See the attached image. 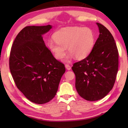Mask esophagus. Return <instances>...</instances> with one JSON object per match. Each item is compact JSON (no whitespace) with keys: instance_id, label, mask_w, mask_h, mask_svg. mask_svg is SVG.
<instances>
[{"instance_id":"obj_1","label":"esophagus","mask_w":128,"mask_h":128,"mask_svg":"<svg viewBox=\"0 0 128 128\" xmlns=\"http://www.w3.org/2000/svg\"><path fill=\"white\" fill-rule=\"evenodd\" d=\"M65 66H66V69H67V70H70L71 66H69V65H68V64H66V65H65Z\"/></svg>"}]
</instances>
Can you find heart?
<instances>
[{
  "instance_id": "1",
  "label": "heart",
  "mask_w": 128,
  "mask_h": 128,
  "mask_svg": "<svg viewBox=\"0 0 128 128\" xmlns=\"http://www.w3.org/2000/svg\"><path fill=\"white\" fill-rule=\"evenodd\" d=\"M55 41L50 40L48 46L56 59L62 60L66 54V48L70 54L66 62L76 58L81 60L85 59L94 48L95 37L94 33L88 28L66 27L56 32L53 35Z\"/></svg>"
}]
</instances>
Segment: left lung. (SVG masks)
Masks as SVG:
<instances>
[{
    "instance_id": "8db88e82",
    "label": "left lung",
    "mask_w": 128,
    "mask_h": 128,
    "mask_svg": "<svg viewBox=\"0 0 128 128\" xmlns=\"http://www.w3.org/2000/svg\"><path fill=\"white\" fill-rule=\"evenodd\" d=\"M99 37L92 52L72 69L76 76V88L82 98L100 100L112 90L118 66V53L113 36L104 26L96 22Z\"/></svg>"
}]
</instances>
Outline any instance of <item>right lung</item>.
Wrapping results in <instances>:
<instances>
[{
  "label": "right lung",
  "mask_w": 128,
  "mask_h": 128,
  "mask_svg": "<svg viewBox=\"0 0 128 128\" xmlns=\"http://www.w3.org/2000/svg\"><path fill=\"white\" fill-rule=\"evenodd\" d=\"M52 26H28L21 30L13 43L10 68L17 88L30 101L44 104L57 92L64 65L46 46L42 35Z\"/></svg>",
  "instance_id": "add662e5"
}]
</instances>
